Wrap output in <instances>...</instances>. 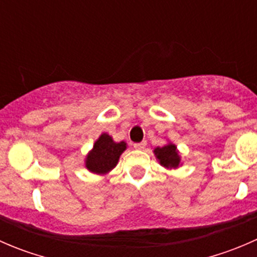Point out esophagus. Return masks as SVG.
I'll use <instances>...</instances> for the list:
<instances>
[{
  "label": "esophagus",
  "instance_id": "obj_1",
  "mask_svg": "<svg viewBox=\"0 0 257 257\" xmlns=\"http://www.w3.org/2000/svg\"><path fill=\"white\" fill-rule=\"evenodd\" d=\"M137 150H144V148L147 147V142H141V143H136L133 145Z\"/></svg>",
  "mask_w": 257,
  "mask_h": 257
}]
</instances>
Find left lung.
I'll use <instances>...</instances> for the list:
<instances>
[{
	"label": "left lung",
	"mask_w": 257,
	"mask_h": 257,
	"mask_svg": "<svg viewBox=\"0 0 257 257\" xmlns=\"http://www.w3.org/2000/svg\"><path fill=\"white\" fill-rule=\"evenodd\" d=\"M160 164L165 168H178L180 164V157L174 144H168L162 148H155L154 150Z\"/></svg>",
	"instance_id": "1"
}]
</instances>
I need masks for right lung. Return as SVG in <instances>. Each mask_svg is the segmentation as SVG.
Here are the masks:
<instances>
[{"instance_id": "add662e5", "label": "right lung", "mask_w": 257, "mask_h": 257, "mask_svg": "<svg viewBox=\"0 0 257 257\" xmlns=\"http://www.w3.org/2000/svg\"><path fill=\"white\" fill-rule=\"evenodd\" d=\"M125 148L126 144L124 142L115 143L112 137L103 133L87 155L85 167L89 172L95 174H105L115 167L119 157L125 150Z\"/></svg>"}]
</instances>
